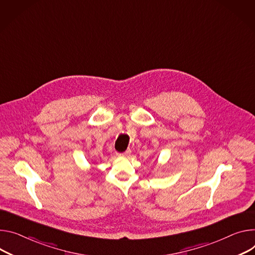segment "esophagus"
<instances>
[{"instance_id": "obj_1", "label": "esophagus", "mask_w": 255, "mask_h": 255, "mask_svg": "<svg viewBox=\"0 0 255 255\" xmlns=\"http://www.w3.org/2000/svg\"><path fill=\"white\" fill-rule=\"evenodd\" d=\"M130 152H131V150H130V149H127L126 151H124V152H118L117 154H118L119 156H127V155L130 154Z\"/></svg>"}]
</instances>
